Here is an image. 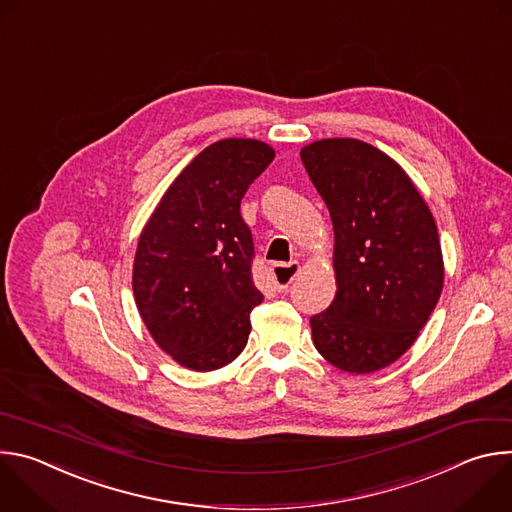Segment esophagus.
Instances as JSON below:
<instances>
[{
	"label": "esophagus",
	"instance_id": "34e87169",
	"mask_svg": "<svg viewBox=\"0 0 512 512\" xmlns=\"http://www.w3.org/2000/svg\"><path fill=\"white\" fill-rule=\"evenodd\" d=\"M302 265L298 261H291V263H275L271 267V275H273V281H275V287L279 291H285L289 287V283L296 279V275L300 273Z\"/></svg>",
	"mask_w": 512,
	"mask_h": 512
}]
</instances>
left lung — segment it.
<instances>
[{
	"label": "left lung",
	"instance_id": "8db88e82",
	"mask_svg": "<svg viewBox=\"0 0 512 512\" xmlns=\"http://www.w3.org/2000/svg\"><path fill=\"white\" fill-rule=\"evenodd\" d=\"M334 227L336 298L310 318L318 352L352 375L381 371L417 340L444 287L433 214L405 170L352 137L300 152Z\"/></svg>",
	"mask_w": 512,
	"mask_h": 512
}]
</instances>
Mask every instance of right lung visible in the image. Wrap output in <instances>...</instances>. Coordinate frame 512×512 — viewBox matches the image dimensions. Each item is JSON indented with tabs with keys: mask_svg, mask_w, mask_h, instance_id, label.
<instances>
[{
	"mask_svg": "<svg viewBox=\"0 0 512 512\" xmlns=\"http://www.w3.org/2000/svg\"><path fill=\"white\" fill-rule=\"evenodd\" d=\"M257 139H221L170 184L145 223L133 261V298L156 344L192 371L233 362L263 294L251 275L253 237L241 198L273 162Z\"/></svg>",
	"mask_w": 512,
	"mask_h": 512,
	"instance_id": "1",
	"label": "right lung"
}]
</instances>
